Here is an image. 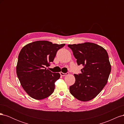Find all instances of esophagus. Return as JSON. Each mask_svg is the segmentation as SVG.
<instances>
[{"label":"esophagus","mask_w":124,"mask_h":124,"mask_svg":"<svg viewBox=\"0 0 124 124\" xmlns=\"http://www.w3.org/2000/svg\"><path fill=\"white\" fill-rule=\"evenodd\" d=\"M60 74H61V76H66L67 75V73H63L62 72H60Z\"/></svg>","instance_id":"34e87169"}]
</instances>
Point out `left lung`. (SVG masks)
I'll use <instances>...</instances> for the list:
<instances>
[{"instance_id": "8db88e82", "label": "left lung", "mask_w": 124, "mask_h": 124, "mask_svg": "<svg viewBox=\"0 0 124 124\" xmlns=\"http://www.w3.org/2000/svg\"><path fill=\"white\" fill-rule=\"evenodd\" d=\"M78 65H82V73L74 74L76 82L70 86L71 94L82 101L91 100L107 83L111 66L107 52L99 45L85 42L69 44Z\"/></svg>"}]
</instances>
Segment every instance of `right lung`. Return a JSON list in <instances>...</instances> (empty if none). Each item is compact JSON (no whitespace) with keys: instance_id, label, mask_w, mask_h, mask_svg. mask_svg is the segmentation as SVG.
I'll list each match as a JSON object with an SVG mask.
<instances>
[{"instance_id":"right-lung-1","label":"right lung","mask_w":124,"mask_h":124,"mask_svg":"<svg viewBox=\"0 0 124 124\" xmlns=\"http://www.w3.org/2000/svg\"><path fill=\"white\" fill-rule=\"evenodd\" d=\"M65 44H53L48 41H37L27 44L21 50L16 74L26 93L31 98L41 100L54 92L59 73H53L46 67L53 62L57 51Z\"/></svg>"}]
</instances>
